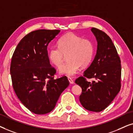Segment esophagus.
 Here are the masks:
<instances>
[{"label":"esophagus","instance_id":"obj_1","mask_svg":"<svg viewBox=\"0 0 133 133\" xmlns=\"http://www.w3.org/2000/svg\"><path fill=\"white\" fill-rule=\"evenodd\" d=\"M68 80H69V83H70V84H74V81L73 79H72V78L68 77Z\"/></svg>","mask_w":133,"mask_h":133}]
</instances>
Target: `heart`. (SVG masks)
<instances>
[{
    "mask_svg": "<svg viewBox=\"0 0 133 133\" xmlns=\"http://www.w3.org/2000/svg\"><path fill=\"white\" fill-rule=\"evenodd\" d=\"M58 46L49 49V61L56 68H60L67 55L68 62L60 68L59 73L69 76L77 73L79 68L88 66L92 59L94 47L92 42L74 33H68L58 41Z\"/></svg>",
    "mask_w": 133,
    "mask_h": 133,
    "instance_id": "heart-1",
    "label": "heart"
}]
</instances>
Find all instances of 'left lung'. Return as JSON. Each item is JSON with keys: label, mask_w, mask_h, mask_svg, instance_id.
<instances>
[{"label": "left lung", "mask_w": 133, "mask_h": 133, "mask_svg": "<svg viewBox=\"0 0 133 133\" xmlns=\"http://www.w3.org/2000/svg\"><path fill=\"white\" fill-rule=\"evenodd\" d=\"M91 31L97 41L96 55L75 83L82 89L79 102L83 107L88 111L100 112L108 107L120 91L121 61L109 36L96 28H92ZM86 78L95 80L91 83Z\"/></svg>", "instance_id": "8db88e82"}]
</instances>
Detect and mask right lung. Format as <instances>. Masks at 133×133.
<instances>
[{"instance_id":"1","label":"right lung","mask_w":133,"mask_h":133,"mask_svg":"<svg viewBox=\"0 0 133 133\" xmlns=\"http://www.w3.org/2000/svg\"><path fill=\"white\" fill-rule=\"evenodd\" d=\"M59 30L31 31L17 44L10 65L14 91L31 112L45 114L52 111L69 82L67 77L54 79L56 70L50 64L47 46Z\"/></svg>"}]
</instances>
